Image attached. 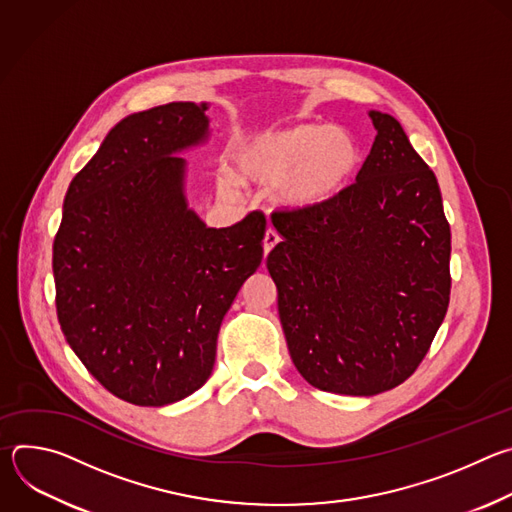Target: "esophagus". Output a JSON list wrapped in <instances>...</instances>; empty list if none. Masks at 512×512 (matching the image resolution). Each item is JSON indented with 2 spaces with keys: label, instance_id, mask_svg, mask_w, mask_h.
Instances as JSON below:
<instances>
[{
  "label": "esophagus",
  "instance_id": "34e87169",
  "mask_svg": "<svg viewBox=\"0 0 512 512\" xmlns=\"http://www.w3.org/2000/svg\"><path fill=\"white\" fill-rule=\"evenodd\" d=\"M279 241H281V237L277 235L275 229H267V231H265V237H263V253H265V257L269 255V251H271Z\"/></svg>",
  "mask_w": 512,
  "mask_h": 512
}]
</instances>
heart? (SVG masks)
Returning <instances> with one entry per match:
<instances>
[{
  "label": "heart",
  "instance_id": "obj_1",
  "mask_svg": "<svg viewBox=\"0 0 512 512\" xmlns=\"http://www.w3.org/2000/svg\"><path fill=\"white\" fill-rule=\"evenodd\" d=\"M362 164L358 139L342 129L296 123L245 137L233 150L235 176L241 182L273 186L279 206L310 212L332 204L352 184ZM231 190L235 180L221 178Z\"/></svg>",
  "mask_w": 512,
  "mask_h": 512
}]
</instances>
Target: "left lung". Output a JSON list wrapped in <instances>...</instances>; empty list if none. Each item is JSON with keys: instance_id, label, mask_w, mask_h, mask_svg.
I'll return each instance as SVG.
<instances>
[{"instance_id": "1", "label": "left lung", "mask_w": 512, "mask_h": 512, "mask_svg": "<svg viewBox=\"0 0 512 512\" xmlns=\"http://www.w3.org/2000/svg\"><path fill=\"white\" fill-rule=\"evenodd\" d=\"M377 129L356 182L332 204L273 212L267 257L300 375L316 389L369 397L407 381L450 304V225L435 174L401 123Z\"/></svg>"}]
</instances>
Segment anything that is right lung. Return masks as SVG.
I'll list each match as a JSON object with an SVG mask.
<instances>
[{
  "label": "right lung",
  "instance_id": "obj_1",
  "mask_svg": "<svg viewBox=\"0 0 512 512\" xmlns=\"http://www.w3.org/2000/svg\"><path fill=\"white\" fill-rule=\"evenodd\" d=\"M206 103L121 119L66 190L52 247L68 346L115 397L162 407L210 377L216 338L263 259V212L227 229L188 208L178 152L208 137Z\"/></svg>",
  "mask_w": 512,
  "mask_h": 512
}]
</instances>
